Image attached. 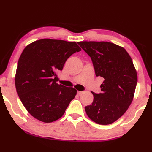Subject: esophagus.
I'll return each instance as SVG.
<instances>
[{
  "mask_svg": "<svg viewBox=\"0 0 152 152\" xmlns=\"http://www.w3.org/2000/svg\"><path fill=\"white\" fill-rule=\"evenodd\" d=\"M82 93H83L82 91H77V94H78V95H81Z\"/></svg>",
  "mask_w": 152,
  "mask_h": 152,
  "instance_id": "34e87169",
  "label": "esophagus"
}]
</instances>
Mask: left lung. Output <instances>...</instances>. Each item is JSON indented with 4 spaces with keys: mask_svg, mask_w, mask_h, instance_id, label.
<instances>
[{
    "mask_svg": "<svg viewBox=\"0 0 152 152\" xmlns=\"http://www.w3.org/2000/svg\"><path fill=\"white\" fill-rule=\"evenodd\" d=\"M92 60L96 76L104 78L101 93L91 91L93 101L85 107L88 117L109 125L124 114L133 101L137 74L131 57L124 48L108 42H79Z\"/></svg>",
    "mask_w": 152,
    "mask_h": 152,
    "instance_id": "8db88e82",
    "label": "left lung"
}]
</instances>
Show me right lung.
<instances>
[{"label": "right lung", "instance_id": "right-lung-1", "mask_svg": "<svg viewBox=\"0 0 152 152\" xmlns=\"http://www.w3.org/2000/svg\"><path fill=\"white\" fill-rule=\"evenodd\" d=\"M81 51L75 42L44 38L25 47L18 63L16 91L28 113L51 123L63 116L77 91L58 84L56 71L62 70L70 56Z\"/></svg>", "mask_w": 152, "mask_h": 152}]
</instances>
